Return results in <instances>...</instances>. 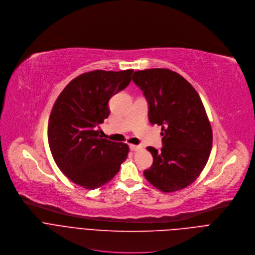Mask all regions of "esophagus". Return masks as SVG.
Masks as SVG:
<instances>
[{"mask_svg": "<svg viewBox=\"0 0 255 255\" xmlns=\"http://www.w3.org/2000/svg\"><path fill=\"white\" fill-rule=\"evenodd\" d=\"M129 148L132 151H135V150H139L141 148V146L140 145H135V144H129Z\"/></svg>", "mask_w": 255, "mask_h": 255, "instance_id": "34e87169", "label": "esophagus"}]
</instances>
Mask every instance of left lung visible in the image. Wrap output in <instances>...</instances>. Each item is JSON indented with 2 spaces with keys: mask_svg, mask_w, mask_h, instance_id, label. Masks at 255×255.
Wrapping results in <instances>:
<instances>
[{
  "mask_svg": "<svg viewBox=\"0 0 255 255\" xmlns=\"http://www.w3.org/2000/svg\"><path fill=\"white\" fill-rule=\"evenodd\" d=\"M132 81L147 101L149 123L162 127L163 147H146L154 162L143 175L162 192L182 190L199 177L211 152L212 128L204 106L195 88L170 69L138 70Z\"/></svg>",
  "mask_w": 255,
  "mask_h": 255,
  "instance_id": "left-lung-1",
  "label": "left lung"
}]
</instances>
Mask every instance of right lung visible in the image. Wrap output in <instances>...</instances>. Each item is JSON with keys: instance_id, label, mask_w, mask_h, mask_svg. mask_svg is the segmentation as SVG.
<instances>
[{"instance_id": "1", "label": "right lung", "mask_w": 255, "mask_h": 255, "mask_svg": "<svg viewBox=\"0 0 255 255\" xmlns=\"http://www.w3.org/2000/svg\"><path fill=\"white\" fill-rule=\"evenodd\" d=\"M132 69L93 70L71 80L57 97L48 123L51 154L74 184L93 190L110 182L128 154V145L99 135L110 116L109 100L131 80Z\"/></svg>"}]
</instances>
